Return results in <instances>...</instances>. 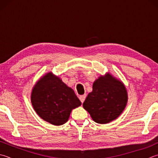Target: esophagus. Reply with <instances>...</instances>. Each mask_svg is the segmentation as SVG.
Segmentation results:
<instances>
[{
    "instance_id": "obj_1",
    "label": "esophagus",
    "mask_w": 158,
    "mask_h": 158,
    "mask_svg": "<svg viewBox=\"0 0 158 158\" xmlns=\"http://www.w3.org/2000/svg\"><path fill=\"white\" fill-rule=\"evenodd\" d=\"M85 98H86V94L79 96V99H80V101H81V103H83V102H84Z\"/></svg>"
}]
</instances>
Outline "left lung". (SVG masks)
I'll list each match as a JSON object with an SVG mask.
<instances>
[{
  "label": "left lung",
  "mask_w": 158,
  "mask_h": 158,
  "mask_svg": "<svg viewBox=\"0 0 158 158\" xmlns=\"http://www.w3.org/2000/svg\"><path fill=\"white\" fill-rule=\"evenodd\" d=\"M127 101L124 83L107 73L95 80L92 91L86 97L83 107L94 122L106 124L123 113Z\"/></svg>",
  "instance_id": "1"
}]
</instances>
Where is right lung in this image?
I'll return each instance as SVG.
<instances>
[{
    "label": "right lung",
    "mask_w": 158,
    "mask_h": 158,
    "mask_svg": "<svg viewBox=\"0 0 158 158\" xmlns=\"http://www.w3.org/2000/svg\"><path fill=\"white\" fill-rule=\"evenodd\" d=\"M31 101L40 118L56 126L66 123L72 110L81 105L73 89L52 72L40 77L34 85Z\"/></svg>",
    "instance_id": "add662e5"
}]
</instances>
